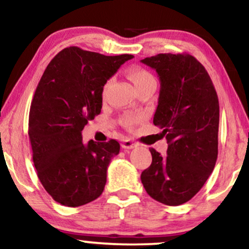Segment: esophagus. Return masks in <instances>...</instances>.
I'll use <instances>...</instances> for the list:
<instances>
[{
    "label": "esophagus",
    "mask_w": 249,
    "mask_h": 249,
    "mask_svg": "<svg viewBox=\"0 0 249 249\" xmlns=\"http://www.w3.org/2000/svg\"><path fill=\"white\" fill-rule=\"evenodd\" d=\"M137 145H138V143L132 142L131 139H124V140H123V142H122V147L125 148V149H132V148L136 147Z\"/></svg>",
    "instance_id": "34e87169"
}]
</instances>
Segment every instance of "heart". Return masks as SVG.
I'll return each mask as SVG.
<instances>
[{
    "label": "heart",
    "instance_id": "1",
    "mask_svg": "<svg viewBox=\"0 0 249 249\" xmlns=\"http://www.w3.org/2000/svg\"><path fill=\"white\" fill-rule=\"evenodd\" d=\"M128 76H130L131 81L133 82L136 89L142 88V87L148 85V83L151 82H155L153 75L146 70H142V68H131V70L128 71ZM111 82H112V79L107 80L106 86H104V88L107 89V87L111 85ZM140 118H142L140 116L127 115L123 118V122H124V124L126 125V126H132L134 123H137Z\"/></svg>",
    "mask_w": 249,
    "mask_h": 249
}]
</instances>
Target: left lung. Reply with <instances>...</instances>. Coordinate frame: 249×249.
Masks as SVG:
<instances>
[{"mask_svg": "<svg viewBox=\"0 0 249 249\" xmlns=\"http://www.w3.org/2000/svg\"><path fill=\"white\" fill-rule=\"evenodd\" d=\"M142 64L157 71L160 94L153 123L162 128L168 149L151 148L152 163L142 182L152 198L176 206L202 189L218 157L219 102L210 75L193 55L160 54Z\"/></svg>", "mask_w": 249, "mask_h": 249, "instance_id": "obj_1", "label": "left lung"}]
</instances>
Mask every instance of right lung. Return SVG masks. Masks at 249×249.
<instances>
[{
	"label": "right lung",
	"instance_id": "obj_1",
	"mask_svg": "<svg viewBox=\"0 0 249 249\" xmlns=\"http://www.w3.org/2000/svg\"><path fill=\"white\" fill-rule=\"evenodd\" d=\"M132 58L66 47L39 81L29 115L32 159L45 190L60 204L85 205L103 193L107 166L121 145L115 139L83 143L81 132L101 113L107 81Z\"/></svg>",
	"mask_w": 249,
	"mask_h": 249
}]
</instances>
